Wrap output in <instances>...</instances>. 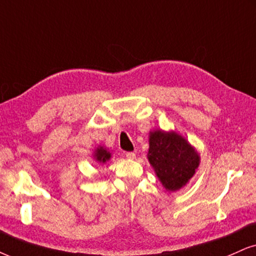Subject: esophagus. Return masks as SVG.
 Segmentation results:
<instances>
[{"instance_id": "1", "label": "esophagus", "mask_w": 256, "mask_h": 256, "mask_svg": "<svg viewBox=\"0 0 256 256\" xmlns=\"http://www.w3.org/2000/svg\"><path fill=\"white\" fill-rule=\"evenodd\" d=\"M126 158H127V159L133 160V159H135V153L134 152H127V153H126Z\"/></svg>"}]
</instances>
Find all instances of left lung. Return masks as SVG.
Wrapping results in <instances>:
<instances>
[{"label": "left lung", "instance_id": "8db88e82", "mask_svg": "<svg viewBox=\"0 0 256 256\" xmlns=\"http://www.w3.org/2000/svg\"><path fill=\"white\" fill-rule=\"evenodd\" d=\"M148 162L167 191H178L194 176L200 166V154L176 132H150Z\"/></svg>", "mask_w": 256, "mask_h": 256}]
</instances>
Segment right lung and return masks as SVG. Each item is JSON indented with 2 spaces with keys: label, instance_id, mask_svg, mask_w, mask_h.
I'll list each match as a JSON object with an SVG mask.
<instances>
[{
  "label": "right lung",
  "instance_id": "1",
  "mask_svg": "<svg viewBox=\"0 0 256 256\" xmlns=\"http://www.w3.org/2000/svg\"><path fill=\"white\" fill-rule=\"evenodd\" d=\"M94 158L96 162H98L100 164H104V162H108L110 158H112V153L108 152V150H106V148L100 146L96 150H94Z\"/></svg>",
  "mask_w": 256,
  "mask_h": 256
}]
</instances>
